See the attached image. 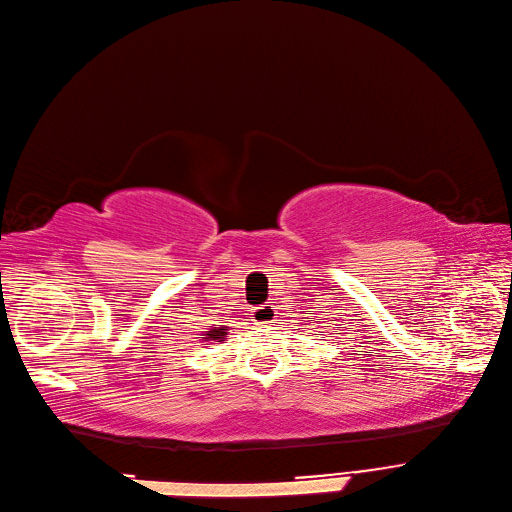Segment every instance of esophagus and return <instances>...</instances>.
Masks as SVG:
<instances>
[{
  "label": "esophagus",
  "instance_id": "34e87169",
  "mask_svg": "<svg viewBox=\"0 0 512 512\" xmlns=\"http://www.w3.org/2000/svg\"><path fill=\"white\" fill-rule=\"evenodd\" d=\"M251 316H253V322H255V324H272L274 318H277V307H274V305H259V307H253Z\"/></svg>",
  "mask_w": 512,
  "mask_h": 512
}]
</instances>
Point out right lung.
<instances>
[{"label": "right lung", "mask_w": 512, "mask_h": 512, "mask_svg": "<svg viewBox=\"0 0 512 512\" xmlns=\"http://www.w3.org/2000/svg\"><path fill=\"white\" fill-rule=\"evenodd\" d=\"M227 329H225V326H222V329H212V331H207V337L205 339H225V333Z\"/></svg>", "instance_id": "1"}]
</instances>
